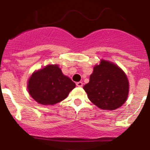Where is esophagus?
Wrapping results in <instances>:
<instances>
[{"label": "esophagus", "mask_w": 150, "mask_h": 150, "mask_svg": "<svg viewBox=\"0 0 150 150\" xmlns=\"http://www.w3.org/2000/svg\"><path fill=\"white\" fill-rule=\"evenodd\" d=\"M76 86L78 87H82V85H83V83H82V82H76Z\"/></svg>", "instance_id": "1"}]
</instances>
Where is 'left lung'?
Here are the masks:
<instances>
[{"mask_svg": "<svg viewBox=\"0 0 150 150\" xmlns=\"http://www.w3.org/2000/svg\"><path fill=\"white\" fill-rule=\"evenodd\" d=\"M84 90L91 102L102 110L120 108L127 100L129 82L125 73L112 62L101 61L93 68Z\"/></svg>", "mask_w": 150, "mask_h": 150, "instance_id": "1", "label": "left lung"}]
</instances>
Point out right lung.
Instances as JSON below:
<instances>
[{"instance_id":"obj_1","label":"right lung","mask_w":150,"mask_h":150,"mask_svg":"<svg viewBox=\"0 0 150 150\" xmlns=\"http://www.w3.org/2000/svg\"><path fill=\"white\" fill-rule=\"evenodd\" d=\"M75 86V83L63 75L57 65H50L31 75L28 89L36 102L46 105L64 100Z\"/></svg>"}]
</instances>
